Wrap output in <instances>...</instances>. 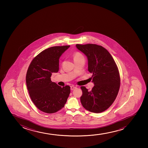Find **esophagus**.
<instances>
[{"label":"esophagus","instance_id":"34e87169","mask_svg":"<svg viewBox=\"0 0 148 148\" xmlns=\"http://www.w3.org/2000/svg\"><path fill=\"white\" fill-rule=\"evenodd\" d=\"M76 88H77V87L74 86H71V90H74V89Z\"/></svg>","mask_w":148,"mask_h":148}]
</instances>
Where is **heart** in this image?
Returning <instances> with one entry per match:
<instances>
[{"label": "heart", "mask_w": 148, "mask_h": 148, "mask_svg": "<svg viewBox=\"0 0 148 148\" xmlns=\"http://www.w3.org/2000/svg\"><path fill=\"white\" fill-rule=\"evenodd\" d=\"M83 58H84V57H83V55L79 52L77 51V52H75V53H73V58L74 61H77L78 60Z\"/></svg>", "instance_id": "obj_1"}]
</instances>
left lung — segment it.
Segmentation results:
<instances>
[{
	"label": "left lung",
	"instance_id": "8db88e82",
	"mask_svg": "<svg viewBox=\"0 0 148 148\" xmlns=\"http://www.w3.org/2000/svg\"><path fill=\"white\" fill-rule=\"evenodd\" d=\"M88 59V70L93 73L94 86L88 91L81 86L82 105L91 112L100 113L108 109L117 97L121 77L117 65L109 51L95 44L76 45Z\"/></svg>",
	"mask_w": 148,
	"mask_h": 148
}]
</instances>
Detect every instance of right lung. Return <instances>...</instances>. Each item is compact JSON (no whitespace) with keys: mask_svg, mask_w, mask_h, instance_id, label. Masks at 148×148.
<instances>
[{"mask_svg":"<svg viewBox=\"0 0 148 148\" xmlns=\"http://www.w3.org/2000/svg\"><path fill=\"white\" fill-rule=\"evenodd\" d=\"M70 45L53 46L41 52L29 66L26 83L29 95L39 110L53 114L62 109L70 93V86L62 87L51 80L59 69V58Z\"/></svg>","mask_w":148,"mask_h":148,"instance_id":"1","label":"right lung"}]
</instances>
